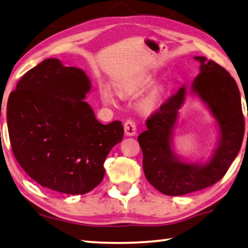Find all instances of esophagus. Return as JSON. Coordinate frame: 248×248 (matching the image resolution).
Listing matches in <instances>:
<instances>
[{
    "label": "esophagus",
    "mask_w": 248,
    "mask_h": 248,
    "mask_svg": "<svg viewBox=\"0 0 248 248\" xmlns=\"http://www.w3.org/2000/svg\"><path fill=\"white\" fill-rule=\"evenodd\" d=\"M124 129H125V134H126L127 136H134L137 131L136 123L133 120H127L124 123Z\"/></svg>",
    "instance_id": "1"
}]
</instances>
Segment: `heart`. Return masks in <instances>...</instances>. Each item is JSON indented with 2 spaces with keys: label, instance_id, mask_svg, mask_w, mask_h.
<instances>
[{
  "label": "heart",
  "instance_id": "b5f03b06",
  "mask_svg": "<svg viewBox=\"0 0 248 248\" xmlns=\"http://www.w3.org/2000/svg\"><path fill=\"white\" fill-rule=\"evenodd\" d=\"M151 82H152L151 77H143V78H140L136 81H133V82L121 84V86H119V88H117V91H119L121 95H129L141 90V89L145 87H147L148 84H151ZM101 96H102V100L104 102L113 103L112 93L109 92L108 89L107 88L101 89ZM155 101H156V94L155 93H153V94L149 95L147 99H145L143 104L145 108H151L153 107L154 103H155Z\"/></svg>",
  "mask_w": 248,
  "mask_h": 248
}]
</instances>
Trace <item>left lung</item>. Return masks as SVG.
Segmentation results:
<instances>
[{"label": "left lung", "mask_w": 248, "mask_h": 248, "mask_svg": "<svg viewBox=\"0 0 248 248\" xmlns=\"http://www.w3.org/2000/svg\"><path fill=\"white\" fill-rule=\"evenodd\" d=\"M194 59L200 62V74L193 81L192 91L216 117L221 133L211 160L204 165L188 164L172 151V129L178 109L185 102V87L148 117L147 129L137 139L148 182L158 191L171 197L199 191L220 181L236 158L245 132L241 94L235 80L213 60L208 62L205 57L199 56Z\"/></svg>", "instance_id": "left-lung-1"}]
</instances>
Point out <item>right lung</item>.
<instances>
[{
	"instance_id": "obj_1",
	"label": "right lung",
	"mask_w": 248,
	"mask_h": 248,
	"mask_svg": "<svg viewBox=\"0 0 248 248\" xmlns=\"http://www.w3.org/2000/svg\"><path fill=\"white\" fill-rule=\"evenodd\" d=\"M83 70L50 58L27 71L7 101L16 160L45 188L84 194L102 181L104 161L124 135L121 121L104 125L86 101Z\"/></svg>"
}]
</instances>
